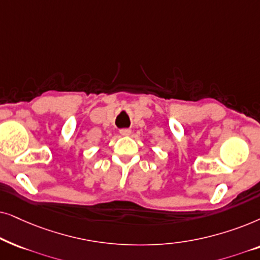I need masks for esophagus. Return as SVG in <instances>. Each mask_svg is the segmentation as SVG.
<instances>
[{
  "instance_id": "34e87169",
  "label": "esophagus",
  "mask_w": 260,
  "mask_h": 260,
  "mask_svg": "<svg viewBox=\"0 0 260 260\" xmlns=\"http://www.w3.org/2000/svg\"><path fill=\"white\" fill-rule=\"evenodd\" d=\"M132 133V131L128 129V128H122V129H120V134L121 136H129V134Z\"/></svg>"
}]
</instances>
